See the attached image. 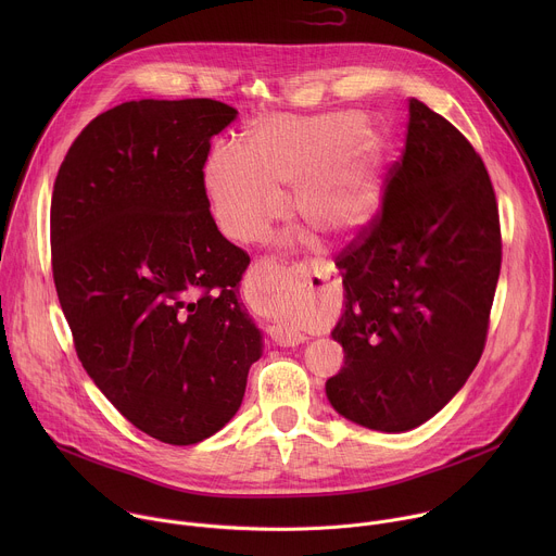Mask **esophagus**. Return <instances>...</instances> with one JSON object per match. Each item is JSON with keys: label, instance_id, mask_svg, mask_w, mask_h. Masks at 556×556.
<instances>
[{"label": "esophagus", "instance_id": "esophagus-1", "mask_svg": "<svg viewBox=\"0 0 556 556\" xmlns=\"http://www.w3.org/2000/svg\"><path fill=\"white\" fill-rule=\"evenodd\" d=\"M277 270H279V266H277V262H273V260H262L260 264L253 266V270H251V275H249V283H247V296H249L251 305H255V307H257V305H266V303H270V301L279 294V283L275 281ZM296 275L307 281V279H312L316 273H314L312 266L301 264V266H296ZM268 334H270V339H273L279 348H294V345H299V343L305 341V334H301V332H299L294 326H290V324H275V326L268 328Z\"/></svg>", "mask_w": 556, "mask_h": 556}]
</instances>
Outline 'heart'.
<instances>
[{
    "label": "heart",
    "mask_w": 556,
    "mask_h": 556,
    "mask_svg": "<svg viewBox=\"0 0 556 556\" xmlns=\"http://www.w3.org/2000/svg\"><path fill=\"white\" fill-rule=\"evenodd\" d=\"M358 114L286 116L251 123L242 151L217 147L204 187L219 228L235 242H257L286 213L294 189L299 217L328 240L365 230L382 200V147Z\"/></svg>",
    "instance_id": "1"
}]
</instances>
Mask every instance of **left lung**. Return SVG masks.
<instances>
[{
	"mask_svg": "<svg viewBox=\"0 0 556 556\" xmlns=\"http://www.w3.org/2000/svg\"><path fill=\"white\" fill-rule=\"evenodd\" d=\"M337 266L345 307L332 339L345 365L326 382L330 405L374 431L420 427L480 363L502 268L482 157L422 101L409 99L407 142L380 213Z\"/></svg>",
	"mask_w": 556,
	"mask_h": 556,
	"instance_id": "left-lung-1",
	"label": "left lung"
}]
</instances>
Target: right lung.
<instances>
[{
    "instance_id": "right-lung-1",
    "label": "right lung",
    "mask_w": 556,
    "mask_h": 556,
    "mask_svg": "<svg viewBox=\"0 0 556 556\" xmlns=\"http://www.w3.org/2000/svg\"><path fill=\"white\" fill-rule=\"evenodd\" d=\"M235 116L213 99L121 103L76 136L52 191V277L76 356L136 429L176 446L237 414L262 356L240 301L251 257L217 230L202 172Z\"/></svg>"
}]
</instances>
